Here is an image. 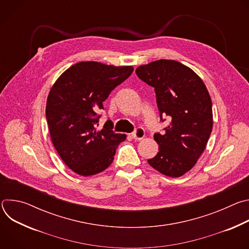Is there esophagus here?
Listing matches in <instances>:
<instances>
[{
  "instance_id": "1",
  "label": "esophagus",
  "mask_w": 249,
  "mask_h": 249,
  "mask_svg": "<svg viewBox=\"0 0 249 249\" xmlns=\"http://www.w3.org/2000/svg\"><path fill=\"white\" fill-rule=\"evenodd\" d=\"M131 136L134 140H137V141L142 140L145 137V130L142 127H138L135 129V131L132 133Z\"/></svg>"
}]
</instances>
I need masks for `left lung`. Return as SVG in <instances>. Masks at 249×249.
<instances>
[{
	"label": "left lung",
	"mask_w": 249,
	"mask_h": 249,
	"mask_svg": "<svg viewBox=\"0 0 249 249\" xmlns=\"http://www.w3.org/2000/svg\"><path fill=\"white\" fill-rule=\"evenodd\" d=\"M140 80L153 87L164 133H155L159 153L148 162L160 173L178 177L204 152L213 128L212 100L203 81L185 65L158 60L137 68Z\"/></svg>",
	"instance_id": "1"
}]
</instances>
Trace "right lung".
I'll use <instances>...</instances> for the list:
<instances>
[{
	"label": "right lung",
	"mask_w": 249,
	"mask_h": 249,
	"mask_svg": "<svg viewBox=\"0 0 249 249\" xmlns=\"http://www.w3.org/2000/svg\"><path fill=\"white\" fill-rule=\"evenodd\" d=\"M133 67L80 62L59 77L46 103L52 143L63 161L76 173L89 176L113 161L116 149L126 140L113 131L111 120L99 130L103 101L133 73Z\"/></svg>",
	"instance_id": "add662e5"
}]
</instances>
